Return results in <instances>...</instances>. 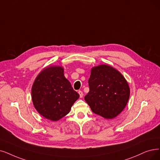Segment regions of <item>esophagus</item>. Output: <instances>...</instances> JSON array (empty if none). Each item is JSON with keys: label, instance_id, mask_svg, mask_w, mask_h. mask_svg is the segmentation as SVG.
<instances>
[{"label": "esophagus", "instance_id": "34e87169", "mask_svg": "<svg viewBox=\"0 0 160 160\" xmlns=\"http://www.w3.org/2000/svg\"><path fill=\"white\" fill-rule=\"evenodd\" d=\"M79 96H80V98H82V96H83V93H82V92L81 91H79Z\"/></svg>", "mask_w": 160, "mask_h": 160}]
</instances>
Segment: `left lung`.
Returning <instances> with one entry per match:
<instances>
[{
	"label": "left lung",
	"mask_w": 160,
	"mask_h": 160,
	"mask_svg": "<svg viewBox=\"0 0 160 160\" xmlns=\"http://www.w3.org/2000/svg\"><path fill=\"white\" fill-rule=\"evenodd\" d=\"M89 92L85 97L94 113L113 119L123 110L128 102L130 88L119 72L108 65L92 68L88 79Z\"/></svg>",
	"instance_id": "1"
}]
</instances>
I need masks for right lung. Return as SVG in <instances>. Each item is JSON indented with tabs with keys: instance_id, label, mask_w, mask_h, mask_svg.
<instances>
[{
	"instance_id": "1",
	"label": "right lung",
	"mask_w": 160,
	"mask_h": 160,
	"mask_svg": "<svg viewBox=\"0 0 160 160\" xmlns=\"http://www.w3.org/2000/svg\"><path fill=\"white\" fill-rule=\"evenodd\" d=\"M31 97L37 111L52 121H58L69 112L79 94L65 78L63 68L50 66L36 78L31 89Z\"/></svg>"
}]
</instances>
